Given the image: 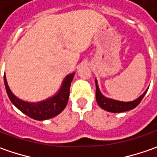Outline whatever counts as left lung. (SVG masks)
Instances as JSON below:
<instances>
[{
    "label": "left lung",
    "instance_id": "left-lung-1",
    "mask_svg": "<svg viewBox=\"0 0 157 157\" xmlns=\"http://www.w3.org/2000/svg\"><path fill=\"white\" fill-rule=\"evenodd\" d=\"M95 84H96V100H97L98 105H100L102 109L107 112H111V113H123V112L134 109L140 104V102L142 101L148 89L147 88V90L136 100H132V101H120V100H113L111 98H107L101 94L96 78H95Z\"/></svg>",
    "mask_w": 157,
    "mask_h": 157
}]
</instances>
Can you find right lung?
I'll return each mask as SVG.
<instances>
[{"label": "right lung", "mask_w": 157, "mask_h": 157, "mask_svg": "<svg viewBox=\"0 0 157 157\" xmlns=\"http://www.w3.org/2000/svg\"><path fill=\"white\" fill-rule=\"evenodd\" d=\"M75 72L66 75L61 86L53 96L37 102H29L16 97L10 90L6 75L4 74V84L10 101L24 114L36 121H44L57 116L63 111L69 100L70 87Z\"/></svg>", "instance_id": "obj_1"}]
</instances>
